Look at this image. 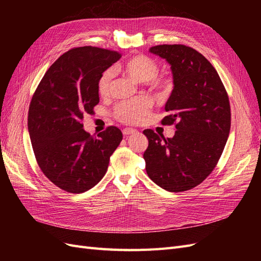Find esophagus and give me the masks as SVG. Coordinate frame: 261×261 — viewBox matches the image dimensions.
Here are the masks:
<instances>
[{"label": "esophagus", "instance_id": "1", "mask_svg": "<svg viewBox=\"0 0 261 261\" xmlns=\"http://www.w3.org/2000/svg\"><path fill=\"white\" fill-rule=\"evenodd\" d=\"M135 133H137V130L135 128L126 127V128L123 129V134H124L125 136H129V135H132V134H135Z\"/></svg>", "mask_w": 261, "mask_h": 261}]
</instances>
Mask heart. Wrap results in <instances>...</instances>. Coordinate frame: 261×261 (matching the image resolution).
<instances>
[{"label": "heart", "instance_id": "heart-1", "mask_svg": "<svg viewBox=\"0 0 261 261\" xmlns=\"http://www.w3.org/2000/svg\"><path fill=\"white\" fill-rule=\"evenodd\" d=\"M126 76L133 81L144 83L158 90L168 91L171 88L170 78L156 75V63L146 55L139 54L127 59L118 65ZM113 77L111 69H107L101 74L98 81V92L101 97H108L110 86ZM153 107V99L150 96H140L130 101H123L116 105L113 110V116L118 122L124 124H139L143 122Z\"/></svg>", "mask_w": 261, "mask_h": 261}]
</instances>
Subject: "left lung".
Instances as JSON below:
<instances>
[{
    "mask_svg": "<svg viewBox=\"0 0 261 261\" xmlns=\"http://www.w3.org/2000/svg\"><path fill=\"white\" fill-rule=\"evenodd\" d=\"M150 52L171 65L174 88L165 105L162 125H175L164 138L145 129L148 176L172 193L199 185L217 167L231 128L227 92L216 68L201 53L184 44H161Z\"/></svg>",
    "mask_w": 261,
    "mask_h": 261,
    "instance_id": "left-lung-1",
    "label": "left lung"
}]
</instances>
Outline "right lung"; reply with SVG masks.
<instances>
[{
	"instance_id": "add662e5",
	"label": "right lung",
	"mask_w": 261,
	"mask_h": 261,
	"mask_svg": "<svg viewBox=\"0 0 261 261\" xmlns=\"http://www.w3.org/2000/svg\"><path fill=\"white\" fill-rule=\"evenodd\" d=\"M121 53L80 46L55 61L39 83L28 111V130L39 168L54 185L81 194L107 173L110 156L123 139L109 126L97 136L84 130V115L99 103L101 74Z\"/></svg>"
}]
</instances>
